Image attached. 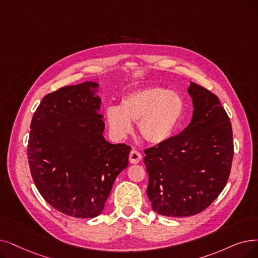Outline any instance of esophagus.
Wrapping results in <instances>:
<instances>
[{
	"label": "esophagus",
	"mask_w": 258,
	"mask_h": 258,
	"mask_svg": "<svg viewBox=\"0 0 258 258\" xmlns=\"http://www.w3.org/2000/svg\"><path fill=\"white\" fill-rule=\"evenodd\" d=\"M142 159V155L140 154V152H138L137 150H132L131 154H130V162L131 163H139Z\"/></svg>",
	"instance_id": "34e87169"
}]
</instances>
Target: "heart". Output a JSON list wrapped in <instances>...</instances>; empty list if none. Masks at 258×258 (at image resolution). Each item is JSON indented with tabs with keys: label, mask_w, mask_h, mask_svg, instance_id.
Listing matches in <instances>:
<instances>
[{
	"label": "heart",
	"mask_w": 258,
	"mask_h": 258,
	"mask_svg": "<svg viewBox=\"0 0 258 258\" xmlns=\"http://www.w3.org/2000/svg\"><path fill=\"white\" fill-rule=\"evenodd\" d=\"M185 102L177 92L151 86L133 91L122 97L120 106L109 105L105 119L109 131L118 139L125 138L138 122V132L150 144L169 140L181 123Z\"/></svg>",
	"instance_id": "b5f03b06"
}]
</instances>
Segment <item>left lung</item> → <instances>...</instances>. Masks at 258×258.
Wrapping results in <instances>:
<instances>
[{
	"label": "left lung",
	"instance_id": "1",
	"mask_svg": "<svg viewBox=\"0 0 258 258\" xmlns=\"http://www.w3.org/2000/svg\"><path fill=\"white\" fill-rule=\"evenodd\" d=\"M194 111L188 126L144 150L152 209L167 217L205 211L226 186L234 155L231 121L219 98L191 82Z\"/></svg>",
	"mask_w": 258,
	"mask_h": 258
}]
</instances>
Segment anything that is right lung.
<instances>
[{
  "instance_id": "right-lung-1",
  "label": "right lung",
  "mask_w": 258,
  "mask_h": 258,
  "mask_svg": "<svg viewBox=\"0 0 258 258\" xmlns=\"http://www.w3.org/2000/svg\"><path fill=\"white\" fill-rule=\"evenodd\" d=\"M98 83L64 86L46 95L33 114L27 145L38 191L57 211L76 218L101 214L131 147L103 137Z\"/></svg>"
}]
</instances>
